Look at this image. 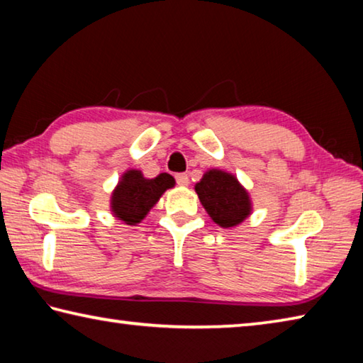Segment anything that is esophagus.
Segmentation results:
<instances>
[{
	"label": "esophagus",
	"instance_id": "esophagus-1",
	"mask_svg": "<svg viewBox=\"0 0 363 363\" xmlns=\"http://www.w3.org/2000/svg\"><path fill=\"white\" fill-rule=\"evenodd\" d=\"M175 180L180 186H188L189 185V177L186 174H177Z\"/></svg>",
	"mask_w": 363,
	"mask_h": 363
}]
</instances>
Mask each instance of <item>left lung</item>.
Wrapping results in <instances>:
<instances>
[{
    "mask_svg": "<svg viewBox=\"0 0 363 363\" xmlns=\"http://www.w3.org/2000/svg\"><path fill=\"white\" fill-rule=\"evenodd\" d=\"M194 189L208 217L221 228H234L250 217V194L230 172L208 169Z\"/></svg>",
    "mask_w": 363,
    "mask_h": 363,
    "instance_id": "8db88e82",
    "label": "left lung"
}]
</instances>
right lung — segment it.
I'll return each instance as SVG.
<instances>
[{
    "label": "right lung",
    "instance_id": "right-lung-1",
    "mask_svg": "<svg viewBox=\"0 0 363 363\" xmlns=\"http://www.w3.org/2000/svg\"><path fill=\"white\" fill-rule=\"evenodd\" d=\"M174 186L175 178L165 172L155 178H146L142 170L129 169L121 175L116 188L113 189L110 211L113 217L125 225L135 226L157 204L161 196Z\"/></svg>",
    "mask_w": 363,
    "mask_h": 363
}]
</instances>
